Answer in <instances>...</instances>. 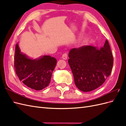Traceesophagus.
<instances>
[{"mask_svg":"<svg viewBox=\"0 0 126 126\" xmlns=\"http://www.w3.org/2000/svg\"><path fill=\"white\" fill-rule=\"evenodd\" d=\"M62 58H63V59H64V60L67 59V58H68V55H67V53H64V54L62 56Z\"/></svg>","mask_w":126,"mask_h":126,"instance_id":"1","label":"esophagus"}]
</instances>
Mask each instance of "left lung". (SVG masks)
Listing matches in <instances>:
<instances>
[{
  "instance_id": "left-lung-1",
  "label": "left lung",
  "mask_w": 126,
  "mask_h": 126,
  "mask_svg": "<svg viewBox=\"0 0 126 126\" xmlns=\"http://www.w3.org/2000/svg\"><path fill=\"white\" fill-rule=\"evenodd\" d=\"M69 57L75 85L83 92L97 89L111 74L113 59L107 40L100 49L91 46L72 49Z\"/></svg>"
}]
</instances>
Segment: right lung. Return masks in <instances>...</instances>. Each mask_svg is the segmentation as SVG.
<instances>
[{"instance_id":"add662e5","label":"right lung","mask_w":126,"mask_h":126,"mask_svg":"<svg viewBox=\"0 0 126 126\" xmlns=\"http://www.w3.org/2000/svg\"><path fill=\"white\" fill-rule=\"evenodd\" d=\"M57 63V60L50 56H44L38 60H32L20 53L16 46L14 69L19 79L31 89L40 90L47 87Z\"/></svg>"}]
</instances>
